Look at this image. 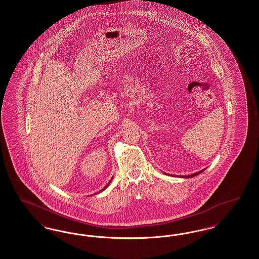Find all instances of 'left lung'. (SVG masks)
Segmentation results:
<instances>
[{
	"label": "left lung",
	"mask_w": 259,
	"mask_h": 259,
	"mask_svg": "<svg viewBox=\"0 0 259 259\" xmlns=\"http://www.w3.org/2000/svg\"><path fill=\"white\" fill-rule=\"evenodd\" d=\"M203 170H205V168L204 169H202V170H200V171H198V172H196V174H194V175H191V176H181V177H185V178H191V177H194V176H197V175H199L200 172H202Z\"/></svg>",
	"instance_id": "obj_1"
}]
</instances>
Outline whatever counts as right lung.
<instances>
[{"label": "right lung", "mask_w": 259, "mask_h": 259, "mask_svg": "<svg viewBox=\"0 0 259 259\" xmlns=\"http://www.w3.org/2000/svg\"><path fill=\"white\" fill-rule=\"evenodd\" d=\"M112 179H113V178H112ZM112 179H111V181H112ZM111 181H110V182H109V183H108V184H107V186L105 187V188H104L103 190H102V191H104V190H105V189H106V188H107V187L109 186V184H110V183H111ZM100 192H101V191H100Z\"/></svg>", "instance_id": "obj_1"}]
</instances>
